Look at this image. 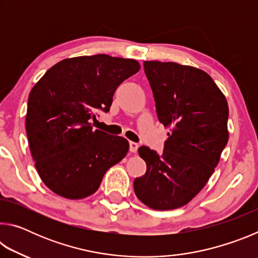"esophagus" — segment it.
<instances>
[{"instance_id": "1", "label": "esophagus", "mask_w": 258, "mask_h": 258, "mask_svg": "<svg viewBox=\"0 0 258 258\" xmlns=\"http://www.w3.org/2000/svg\"><path fill=\"white\" fill-rule=\"evenodd\" d=\"M138 148H139L138 143L130 142V151H131V152H133V154H135V152L138 151Z\"/></svg>"}]
</instances>
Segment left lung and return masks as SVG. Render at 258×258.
Here are the masks:
<instances>
[{
  "instance_id": "left-lung-1",
  "label": "left lung",
  "mask_w": 258,
  "mask_h": 258,
  "mask_svg": "<svg viewBox=\"0 0 258 258\" xmlns=\"http://www.w3.org/2000/svg\"><path fill=\"white\" fill-rule=\"evenodd\" d=\"M157 116L171 133L164 151L140 147L147 172L134 180L137 197L148 207L184 206L206 185L229 140V106L213 78L176 62L145 61Z\"/></svg>"
}]
</instances>
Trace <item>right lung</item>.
Returning a JSON list of instances; mask_svg holds the SVG:
<instances>
[{
    "label": "right lung",
    "mask_w": 258,
    "mask_h": 258,
    "mask_svg": "<svg viewBox=\"0 0 258 258\" xmlns=\"http://www.w3.org/2000/svg\"><path fill=\"white\" fill-rule=\"evenodd\" d=\"M140 71L137 60L107 54L64 59L47 71L28 97L26 132L44 184L68 199L99 189L128 141L93 130L95 112H108L117 87Z\"/></svg>",
    "instance_id": "right-lung-1"
}]
</instances>
